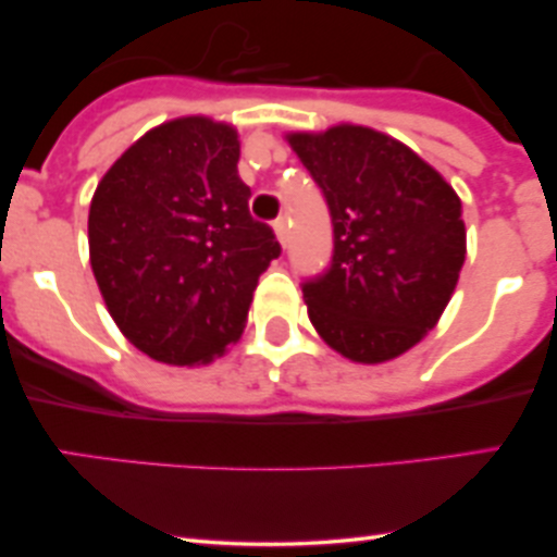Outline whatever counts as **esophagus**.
Wrapping results in <instances>:
<instances>
[{"label": "esophagus", "mask_w": 557, "mask_h": 557, "mask_svg": "<svg viewBox=\"0 0 557 557\" xmlns=\"http://www.w3.org/2000/svg\"><path fill=\"white\" fill-rule=\"evenodd\" d=\"M274 235H277L280 246H287V222L280 216V220H274Z\"/></svg>", "instance_id": "esophagus-1"}]
</instances>
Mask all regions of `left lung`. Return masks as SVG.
<instances>
[{
  "instance_id": "8db88e82",
  "label": "left lung",
  "mask_w": 557,
  "mask_h": 557,
  "mask_svg": "<svg viewBox=\"0 0 557 557\" xmlns=\"http://www.w3.org/2000/svg\"><path fill=\"white\" fill-rule=\"evenodd\" d=\"M332 216V259L304 280L309 319L345 359L382 363L437 324L466 259L461 198L406 144L361 125L290 133Z\"/></svg>"
}]
</instances>
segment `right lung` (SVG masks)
<instances>
[{
    "label": "right lung",
    "mask_w": 557,
    "mask_h": 557,
    "mask_svg": "<svg viewBox=\"0 0 557 557\" xmlns=\"http://www.w3.org/2000/svg\"><path fill=\"white\" fill-rule=\"evenodd\" d=\"M238 159L235 127L181 117L140 136L96 185L94 277L117 327L151 359L194 367L225 354L283 251L248 212Z\"/></svg>",
    "instance_id": "obj_1"
}]
</instances>
